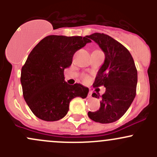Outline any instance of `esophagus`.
I'll list each match as a JSON object with an SVG mask.
<instances>
[{
  "mask_svg": "<svg viewBox=\"0 0 157 157\" xmlns=\"http://www.w3.org/2000/svg\"><path fill=\"white\" fill-rule=\"evenodd\" d=\"M91 96H92V91H89V93H88V96L89 97H91Z\"/></svg>",
  "mask_w": 157,
  "mask_h": 157,
  "instance_id": "obj_1",
  "label": "esophagus"
}]
</instances>
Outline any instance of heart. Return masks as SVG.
Segmentation results:
<instances>
[{"mask_svg":"<svg viewBox=\"0 0 157 157\" xmlns=\"http://www.w3.org/2000/svg\"><path fill=\"white\" fill-rule=\"evenodd\" d=\"M89 79H90V78H89L88 76L86 75V76H84V77H83V80H84L85 82L87 81V80H89Z\"/></svg>","mask_w":157,"mask_h":157,"instance_id":"obj_1","label":"heart"}]
</instances>
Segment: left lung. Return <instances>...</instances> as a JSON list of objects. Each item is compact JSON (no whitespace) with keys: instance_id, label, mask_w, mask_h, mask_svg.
Segmentation results:
<instances>
[{"instance_id":"left-lung-1","label":"left lung","mask_w":157,"mask_h":157,"mask_svg":"<svg viewBox=\"0 0 157 157\" xmlns=\"http://www.w3.org/2000/svg\"><path fill=\"white\" fill-rule=\"evenodd\" d=\"M86 38L96 42L105 56L93 85L96 88L104 86L105 92L99 110L89 112L88 116L102 124L114 122L124 115L135 97L137 68L129 51L111 36L96 33ZM92 96L99 98L96 93Z\"/></svg>"}]
</instances>
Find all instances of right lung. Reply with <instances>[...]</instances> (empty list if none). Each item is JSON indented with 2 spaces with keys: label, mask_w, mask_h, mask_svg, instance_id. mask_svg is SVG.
<instances>
[{
  "label": "right lung",
  "mask_w": 157,
  "mask_h": 157,
  "mask_svg": "<svg viewBox=\"0 0 157 157\" xmlns=\"http://www.w3.org/2000/svg\"><path fill=\"white\" fill-rule=\"evenodd\" d=\"M91 40L82 36H48L31 51L21 70L23 95L37 118L55 121L64 118L70 102L87 96L89 89L64 81V71L73 56Z\"/></svg>",
  "instance_id": "add662e5"
}]
</instances>
